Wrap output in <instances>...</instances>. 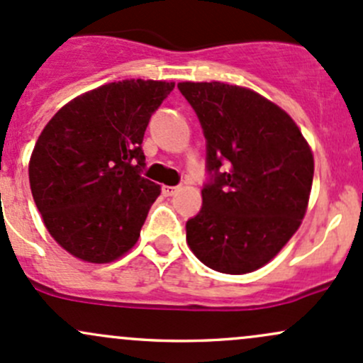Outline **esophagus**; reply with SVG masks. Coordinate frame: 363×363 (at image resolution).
Wrapping results in <instances>:
<instances>
[{"label": "esophagus", "instance_id": "34e87169", "mask_svg": "<svg viewBox=\"0 0 363 363\" xmlns=\"http://www.w3.org/2000/svg\"><path fill=\"white\" fill-rule=\"evenodd\" d=\"M179 189H181V188H179V186H163L162 193L165 194V196H174V194L177 193Z\"/></svg>", "mask_w": 363, "mask_h": 363}]
</instances>
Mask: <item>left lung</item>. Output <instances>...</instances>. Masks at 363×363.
<instances>
[{
    "label": "left lung",
    "mask_w": 363,
    "mask_h": 363,
    "mask_svg": "<svg viewBox=\"0 0 363 363\" xmlns=\"http://www.w3.org/2000/svg\"><path fill=\"white\" fill-rule=\"evenodd\" d=\"M177 87L200 118L212 174L200 213L186 224V241L217 272H253L301 225L313 181L312 150L296 122L253 89L218 81Z\"/></svg>",
    "instance_id": "8db88e82"
}]
</instances>
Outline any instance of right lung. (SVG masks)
I'll return each mask as SVG.
<instances>
[{
  "label": "right lung",
  "instance_id": "obj_1",
  "mask_svg": "<svg viewBox=\"0 0 363 363\" xmlns=\"http://www.w3.org/2000/svg\"><path fill=\"white\" fill-rule=\"evenodd\" d=\"M175 82L125 79L63 105L29 160L33 198L48 233L72 257L110 264L129 252L160 186L145 179L143 138Z\"/></svg>",
  "mask_w": 363,
  "mask_h": 363
}]
</instances>
